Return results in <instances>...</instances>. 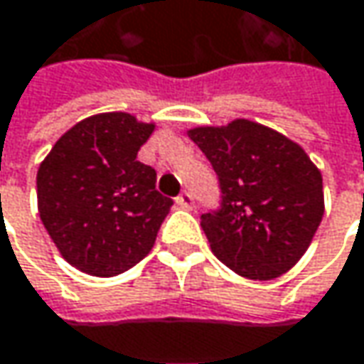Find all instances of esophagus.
Segmentation results:
<instances>
[{"label":"esophagus","instance_id":"1","mask_svg":"<svg viewBox=\"0 0 364 364\" xmlns=\"http://www.w3.org/2000/svg\"><path fill=\"white\" fill-rule=\"evenodd\" d=\"M175 202H177L181 208H191V206H193V198H191V193H189V191H183L181 196H179Z\"/></svg>","mask_w":364,"mask_h":364}]
</instances>
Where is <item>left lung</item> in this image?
<instances>
[{
	"instance_id": "obj_1",
	"label": "left lung",
	"mask_w": 364,
	"mask_h": 364,
	"mask_svg": "<svg viewBox=\"0 0 364 364\" xmlns=\"http://www.w3.org/2000/svg\"><path fill=\"white\" fill-rule=\"evenodd\" d=\"M187 135L218 175L220 210L202 215L215 256L246 279H275L309 250L325 213L323 177L279 131L235 118Z\"/></svg>"
}]
</instances>
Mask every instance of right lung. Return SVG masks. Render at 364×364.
I'll return each instance as SVG.
<instances>
[{
  "mask_svg": "<svg viewBox=\"0 0 364 364\" xmlns=\"http://www.w3.org/2000/svg\"><path fill=\"white\" fill-rule=\"evenodd\" d=\"M154 122L102 112L70 127L37 171V208L62 258L93 277H114L154 248L173 200L137 160Z\"/></svg>",
  "mask_w": 364,
  "mask_h": 364,
  "instance_id": "1",
  "label": "right lung"
}]
</instances>
